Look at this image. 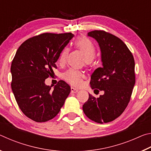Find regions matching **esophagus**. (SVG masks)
Wrapping results in <instances>:
<instances>
[{
    "mask_svg": "<svg viewBox=\"0 0 151 151\" xmlns=\"http://www.w3.org/2000/svg\"><path fill=\"white\" fill-rule=\"evenodd\" d=\"M78 91V89L75 88L74 87H71V92H72L73 93H77Z\"/></svg>",
    "mask_w": 151,
    "mask_h": 151,
    "instance_id": "obj_1",
    "label": "esophagus"
}]
</instances>
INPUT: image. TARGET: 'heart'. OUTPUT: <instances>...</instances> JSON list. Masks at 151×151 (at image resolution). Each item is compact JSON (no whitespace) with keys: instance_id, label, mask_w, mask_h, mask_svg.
<instances>
[{"instance_id":"b5f03b06","label":"heart","mask_w":151,"mask_h":151,"mask_svg":"<svg viewBox=\"0 0 151 151\" xmlns=\"http://www.w3.org/2000/svg\"><path fill=\"white\" fill-rule=\"evenodd\" d=\"M74 45L85 55L86 63H88L89 60L93 59L96 55V48L95 45L88 38L79 37L75 40ZM68 54V48L66 47L63 48L58 59V63L60 66L65 65ZM83 74L75 68H70L64 74V78L73 86H80L83 83Z\"/></svg>"}]
</instances>
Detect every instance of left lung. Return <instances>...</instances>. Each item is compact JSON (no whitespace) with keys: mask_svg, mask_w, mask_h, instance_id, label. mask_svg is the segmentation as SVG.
<instances>
[{"mask_svg":"<svg viewBox=\"0 0 151 151\" xmlns=\"http://www.w3.org/2000/svg\"><path fill=\"white\" fill-rule=\"evenodd\" d=\"M88 36L98 42L103 62V67L92 74L91 86L94 93L100 91L104 93L99 98L89 94L83 109L89 119L106 123L118 118L131 100L135 84L134 60L127 46L115 35L95 30Z\"/></svg>","mask_w":151,"mask_h":151,"instance_id":"left-lung-1","label":"left lung"}]
</instances>
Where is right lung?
<instances>
[{
    "mask_svg": "<svg viewBox=\"0 0 151 151\" xmlns=\"http://www.w3.org/2000/svg\"><path fill=\"white\" fill-rule=\"evenodd\" d=\"M74 35L71 32H45L22 43L12 60L11 88L22 112L37 122L52 119L60 112L70 92L63 81L54 89L45 85L46 78L57 68L61 51Z\"/></svg>",
    "mask_w": 151,
    "mask_h": 151,
    "instance_id": "right-lung-1",
    "label": "right lung"
}]
</instances>
